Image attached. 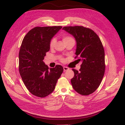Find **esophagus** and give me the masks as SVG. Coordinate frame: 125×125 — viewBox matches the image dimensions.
<instances>
[{
    "label": "esophagus",
    "mask_w": 125,
    "mask_h": 125,
    "mask_svg": "<svg viewBox=\"0 0 125 125\" xmlns=\"http://www.w3.org/2000/svg\"><path fill=\"white\" fill-rule=\"evenodd\" d=\"M69 69V68L67 67H63V70H64V71H67V70H68Z\"/></svg>",
    "instance_id": "1"
}]
</instances>
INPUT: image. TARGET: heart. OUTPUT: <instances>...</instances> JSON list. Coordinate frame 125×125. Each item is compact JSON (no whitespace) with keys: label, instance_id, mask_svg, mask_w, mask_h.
I'll list each match as a JSON object with an SVG mask.
<instances>
[{"label":"heart","instance_id":"obj_1","mask_svg":"<svg viewBox=\"0 0 125 125\" xmlns=\"http://www.w3.org/2000/svg\"><path fill=\"white\" fill-rule=\"evenodd\" d=\"M62 40L63 42H64L65 43H67L68 42L70 41H75L74 39L72 38V37L69 36V35H64L62 36ZM56 42V40L55 38H52L51 39L49 42V47L50 48L52 49L54 47ZM60 60L62 62H64V58L63 57H61Z\"/></svg>","mask_w":125,"mask_h":125}]
</instances>
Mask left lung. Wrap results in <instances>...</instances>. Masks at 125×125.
<instances>
[{"mask_svg":"<svg viewBox=\"0 0 125 125\" xmlns=\"http://www.w3.org/2000/svg\"><path fill=\"white\" fill-rule=\"evenodd\" d=\"M63 30L73 35L77 42L75 58L82 60L79 71L73 69L71 83L79 94L88 95L99 86L105 70V52L99 36L91 29L82 26H65Z\"/></svg>","mask_w":125,"mask_h":125,"instance_id":"obj_1","label":"left lung"}]
</instances>
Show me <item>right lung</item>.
Listing matches in <instances>:
<instances>
[{"label":"right lung","instance_id":"obj_1","mask_svg":"<svg viewBox=\"0 0 125 125\" xmlns=\"http://www.w3.org/2000/svg\"><path fill=\"white\" fill-rule=\"evenodd\" d=\"M62 26L35 27L23 38L19 54V70L23 83L31 94L44 98L54 91L63 68H49L43 62L49 51V42Z\"/></svg>","mask_w":125,"mask_h":125}]
</instances>
